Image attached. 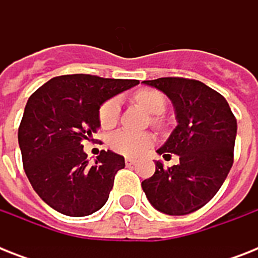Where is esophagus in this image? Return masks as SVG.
Returning <instances> with one entry per match:
<instances>
[{
	"instance_id": "esophagus-1",
	"label": "esophagus",
	"mask_w": 258,
	"mask_h": 258,
	"mask_svg": "<svg viewBox=\"0 0 258 258\" xmlns=\"http://www.w3.org/2000/svg\"><path fill=\"white\" fill-rule=\"evenodd\" d=\"M125 166H133V165H135V159H131V158H125Z\"/></svg>"
}]
</instances>
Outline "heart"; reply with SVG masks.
I'll list each match as a JSON object with an SVG mask.
<instances>
[{"label": "heart", "mask_w": 258, "mask_h": 258, "mask_svg": "<svg viewBox=\"0 0 258 258\" xmlns=\"http://www.w3.org/2000/svg\"><path fill=\"white\" fill-rule=\"evenodd\" d=\"M134 99L138 104H141L146 111L153 115H161L166 109L167 100L161 91L153 88H146L138 91L134 95ZM120 113V105L117 99H109L101 104L99 109V121L101 127L111 128L116 124ZM151 123L157 127H161L162 120L159 116H154ZM154 143V137L150 133H133L128 130H119L109 138V146L113 151L125 155V157H138L147 147Z\"/></svg>", "instance_id": "heart-1"}]
</instances>
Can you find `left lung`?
<instances>
[{
	"label": "left lung",
	"mask_w": 258,
	"mask_h": 258,
	"mask_svg": "<svg viewBox=\"0 0 258 258\" xmlns=\"http://www.w3.org/2000/svg\"><path fill=\"white\" fill-rule=\"evenodd\" d=\"M145 84L169 96L176 125L157 153L176 154L179 163L165 169L155 162L153 176L142 182L154 208L169 216L196 212L216 196L233 166L237 120L221 93L184 78H159Z\"/></svg>",
	"instance_id": "8db88e82"
}]
</instances>
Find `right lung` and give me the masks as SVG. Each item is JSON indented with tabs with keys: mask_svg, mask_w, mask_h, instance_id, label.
<instances>
[{
	"mask_svg": "<svg viewBox=\"0 0 258 258\" xmlns=\"http://www.w3.org/2000/svg\"><path fill=\"white\" fill-rule=\"evenodd\" d=\"M137 84L139 80L62 75L30 95L18 127V145L32 187L50 208L84 217L104 206L124 158L101 150L91 165L83 142L100 127V105Z\"/></svg>",
	"mask_w": 258,
	"mask_h": 258,
	"instance_id": "right-lung-1",
	"label": "right lung"
}]
</instances>
